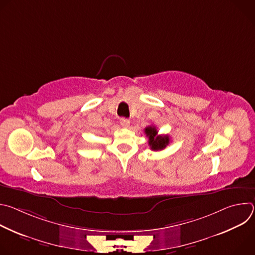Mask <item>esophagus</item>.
Returning <instances> with one entry per match:
<instances>
[{"instance_id":"34e87169","label":"esophagus","mask_w":255,"mask_h":255,"mask_svg":"<svg viewBox=\"0 0 255 255\" xmlns=\"http://www.w3.org/2000/svg\"><path fill=\"white\" fill-rule=\"evenodd\" d=\"M120 124H121L122 127H128L130 125V121L128 119H126V118H122L120 120Z\"/></svg>"}]
</instances>
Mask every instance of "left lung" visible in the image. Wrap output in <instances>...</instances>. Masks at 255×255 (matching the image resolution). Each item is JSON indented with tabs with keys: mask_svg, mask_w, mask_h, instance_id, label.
<instances>
[{
	"mask_svg": "<svg viewBox=\"0 0 255 255\" xmlns=\"http://www.w3.org/2000/svg\"><path fill=\"white\" fill-rule=\"evenodd\" d=\"M144 132L148 137V144L153 151L164 149L169 143L168 135H158V131L152 125L145 128Z\"/></svg>",
	"mask_w": 255,
	"mask_h": 255,
	"instance_id": "8db88e82",
	"label": "left lung"
}]
</instances>
